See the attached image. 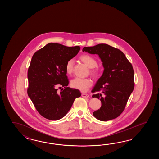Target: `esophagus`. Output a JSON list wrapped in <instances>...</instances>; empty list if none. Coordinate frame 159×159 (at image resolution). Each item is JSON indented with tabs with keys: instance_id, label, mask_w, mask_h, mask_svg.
<instances>
[{
	"instance_id": "esophagus-1",
	"label": "esophagus",
	"mask_w": 159,
	"mask_h": 159,
	"mask_svg": "<svg viewBox=\"0 0 159 159\" xmlns=\"http://www.w3.org/2000/svg\"><path fill=\"white\" fill-rule=\"evenodd\" d=\"M82 97H84V98H89V95L88 94H84V93H82Z\"/></svg>"
}]
</instances>
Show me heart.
Here are the masks:
<instances>
[{"label": "heart", "mask_w": 159, "mask_h": 159, "mask_svg": "<svg viewBox=\"0 0 159 159\" xmlns=\"http://www.w3.org/2000/svg\"><path fill=\"white\" fill-rule=\"evenodd\" d=\"M80 60L86 65L89 68L90 74L94 78H98L101 74V70L97 66V61L95 58L89 54H82L80 56ZM75 62L73 60H68L65 66V70L66 74L71 75L73 71ZM92 85V81L90 78H75L71 80V86L73 88L77 89L82 92L88 91Z\"/></svg>", "instance_id": "1"}]
</instances>
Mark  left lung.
Returning <instances> with one entry per match:
<instances>
[{
	"mask_svg": "<svg viewBox=\"0 0 159 159\" xmlns=\"http://www.w3.org/2000/svg\"><path fill=\"white\" fill-rule=\"evenodd\" d=\"M83 52L98 54L103 63V75L91 92H102L92 95L100 99L101 108L93 112L96 118L107 121L118 117L124 111L134 89V73L131 63L118 49L107 44L84 47Z\"/></svg>",
	"mask_w": 159,
	"mask_h": 159,
	"instance_id": "1",
	"label": "left lung"
}]
</instances>
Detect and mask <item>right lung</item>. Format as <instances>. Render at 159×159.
Returning <instances> with one entry per match:
<instances>
[{
  "label": "right lung",
  "mask_w": 159,
  "mask_h": 159,
  "mask_svg": "<svg viewBox=\"0 0 159 159\" xmlns=\"http://www.w3.org/2000/svg\"><path fill=\"white\" fill-rule=\"evenodd\" d=\"M80 47H68L49 43L34 53L28 70L27 93L37 111L45 118L57 120L70 110L78 89L67 87V61L76 56ZM58 88L62 90L59 93Z\"/></svg>",
  "instance_id": "right-lung-1"
}]
</instances>
